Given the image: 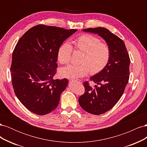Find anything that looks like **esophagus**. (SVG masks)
I'll return each instance as SVG.
<instances>
[{"mask_svg":"<svg viewBox=\"0 0 147 147\" xmlns=\"http://www.w3.org/2000/svg\"><path fill=\"white\" fill-rule=\"evenodd\" d=\"M71 82H77L79 84H81L82 83V81L80 80H75V79H72V80H70Z\"/></svg>","mask_w":147,"mask_h":147,"instance_id":"34e87169","label":"esophagus"}]
</instances>
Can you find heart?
I'll return each mask as SVG.
<instances>
[{
    "mask_svg": "<svg viewBox=\"0 0 147 147\" xmlns=\"http://www.w3.org/2000/svg\"><path fill=\"white\" fill-rule=\"evenodd\" d=\"M75 50L82 55L79 60L80 64L69 65L60 69L61 77L68 78H81L91 74H96L107 65L110 56L109 47L101 43L96 37L90 34H83L71 42ZM72 47L69 43L62 45L57 51V59L62 64L70 63L72 55Z\"/></svg>",
    "mask_w": 147,
    "mask_h": 147,
    "instance_id": "obj_1",
    "label": "heart"
}]
</instances>
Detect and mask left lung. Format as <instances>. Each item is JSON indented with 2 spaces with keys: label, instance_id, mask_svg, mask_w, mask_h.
Returning <instances> with one entry per match:
<instances>
[{
  "label": "left lung",
  "instance_id": "obj_1",
  "mask_svg": "<svg viewBox=\"0 0 147 147\" xmlns=\"http://www.w3.org/2000/svg\"><path fill=\"white\" fill-rule=\"evenodd\" d=\"M83 31L101 37L110 51L107 65L90 78V80L96 84L95 88H92L88 82H84L85 92L78 99L83 110L99 115L112 109L122 96L129 78L130 59L124 42L107 29L88 28Z\"/></svg>",
  "mask_w": 147,
  "mask_h": 147
}]
</instances>
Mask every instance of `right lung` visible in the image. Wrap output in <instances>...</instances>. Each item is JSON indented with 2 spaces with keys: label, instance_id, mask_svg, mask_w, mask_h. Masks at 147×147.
<instances>
[{
  "label": "right lung",
  "instance_id": "add662e5",
  "mask_svg": "<svg viewBox=\"0 0 147 147\" xmlns=\"http://www.w3.org/2000/svg\"><path fill=\"white\" fill-rule=\"evenodd\" d=\"M77 29L38 25L28 30L18 42L10 67L12 85L25 107L38 115H47L58 105L68 80L53 78L57 51Z\"/></svg>",
  "mask_w": 147,
  "mask_h": 147
}]
</instances>
